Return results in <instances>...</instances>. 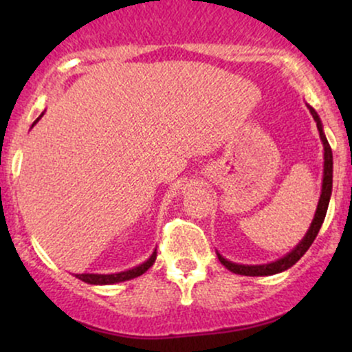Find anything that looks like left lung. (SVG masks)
<instances>
[{
  "instance_id": "8db88e82",
  "label": "left lung",
  "mask_w": 352,
  "mask_h": 352,
  "mask_svg": "<svg viewBox=\"0 0 352 352\" xmlns=\"http://www.w3.org/2000/svg\"><path fill=\"white\" fill-rule=\"evenodd\" d=\"M309 107V106H308ZM311 116L313 119L316 120L318 131H319V137H321L322 147H324V172H322V188H321V197H319L318 201V208L316 213H314L313 221H311V227L306 233L305 238L298 243L294 248L289 252L288 254L280 258V260L273 261V263H266V265H238V263H232V261L225 260L220 253L218 254V260L220 263L225 266V268L230 270L232 273L236 274H245V276H270V274H276L285 272V270L292 268V266L296 263L298 260L308 252V248L311 243L314 241V238L318 236L319 228H321L322 221H324L326 212H328V205H329V199H331V190H333V152H331L329 142L326 139L324 132H322V124L321 119H319L318 112L314 111L313 107H309Z\"/></svg>"
}]
</instances>
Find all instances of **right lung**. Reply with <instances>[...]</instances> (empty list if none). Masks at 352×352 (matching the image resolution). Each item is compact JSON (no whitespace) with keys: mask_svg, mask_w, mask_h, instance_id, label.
Instances as JSON below:
<instances>
[{"mask_svg":"<svg viewBox=\"0 0 352 352\" xmlns=\"http://www.w3.org/2000/svg\"><path fill=\"white\" fill-rule=\"evenodd\" d=\"M43 114H44V112H43ZM43 114L34 120L33 125H36V122L41 119ZM155 258H157V250H153V253L151 254V258H148L147 261H144L142 265L135 266V268L127 270V272L112 273V274L82 273V274H76V278H79V280L84 281V283H89V285H114V283H122V281L132 280V278H137V276H140V274H144L153 263H155Z\"/></svg>","mask_w":352,"mask_h":352,"instance_id":"right-lung-1","label":"right lung"}]
</instances>
